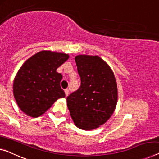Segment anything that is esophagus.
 <instances>
[{
  "label": "esophagus",
  "mask_w": 159,
  "mask_h": 159,
  "mask_svg": "<svg viewBox=\"0 0 159 159\" xmlns=\"http://www.w3.org/2000/svg\"><path fill=\"white\" fill-rule=\"evenodd\" d=\"M65 93L66 96H68L69 95V91H68V89H65Z\"/></svg>",
  "instance_id": "obj_1"
}]
</instances>
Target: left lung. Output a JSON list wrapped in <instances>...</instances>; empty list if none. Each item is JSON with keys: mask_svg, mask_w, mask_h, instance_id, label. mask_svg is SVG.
Masks as SVG:
<instances>
[{"mask_svg": "<svg viewBox=\"0 0 159 159\" xmlns=\"http://www.w3.org/2000/svg\"><path fill=\"white\" fill-rule=\"evenodd\" d=\"M81 84L66 98L74 124L80 129H96L109 119L118 101L116 78L108 63L98 56L75 57Z\"/></svg>", "mask_w": 159, "mask_h": 159, "instance_id": "1", "label": "left lung"}]
</instances>
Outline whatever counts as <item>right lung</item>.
I'll return each instance as SVG.
<instances>
[{"instance_id": "right-lung-1", "label": "right lung", "mask_w": 159, "mask_h": 159, "mask_svg": "<svg viewBox=\"0 0 159 159\" xmlns=\"http://www.w3.org/2000/svg\"><path fill=\"white\" fill-rule=\"evenodd\" d=\"M68 58V54L41 51L25 61L13 85L14 98L23 112L39 117L58 98H64L60 86L63 76L56 70Z\"/></svg>"}]
</instances>
